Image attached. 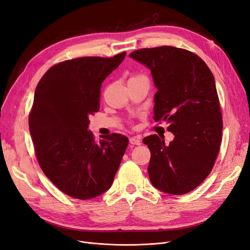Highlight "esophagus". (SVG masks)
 Segmentation results:
<instances>
[{
  "label": "esophagus",
  "instance_id": "esophagus-1",
  "mask_svg": "<svg viewBox=\"0 0 250 250\" xmlns=\"http://www.w3.org/2000/svg\"><path fill=\"white\" fill-rule=\"evenodd\" d=\"M130 143L133 144V145H140L141 140H140V138H138V137H131L130 138Z\"/></svg>",
  "mask_w": 250,
  "mask_h": 250
}]
</instances>
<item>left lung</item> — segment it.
Listing matches in <instances>:
<instances>
[{
    "label": "left lung",
    "mask_w": 250,
    "mask_h": 250,
    "mask_svg": "<svg viewBox=\"0 0 250 250\" xmlns=\"http://www.w3.org/2000/svg\"><path fill=\"white\" fill-rule=\"evenodd\" d=\"M150 70L154 86L153 118L170 123L174 139L150 135L151 184L170 195H184L206 179L219 151L223 117L213 74L197 54L161 46L130 53Z\"/></svg>",
    "instance_id": "8db88e82"
}]
</instances>
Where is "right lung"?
Here are the masks:
<instances>
[{
	"label": "right lung",
	"instance_id": "add662e5",
	"mask_svg": "<svg viewBox=\"0 0 250 250\" xmlns=\"http://www.w3.org/2000/svg\"><path fill=\"white\" fill-rule=\"evenodd\" d=\"M125 54L64 61L36 87L29 125L37 159L54 186L72 198L89 200L108 190L125 152V136L112 134L96 142L88 131L102 83Z\"/></svg>",
	"mask_w": 250,
	"mask_h": 250
}]
</instances>
